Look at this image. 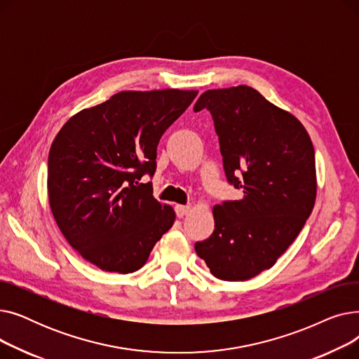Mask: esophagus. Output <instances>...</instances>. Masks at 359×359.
<instances>
[{
    "label": "esophagus",
    "instance_id": "34e87169",
    "mask_svg": "<svg viewBox=\"0 0 359 359\" xmlns=\"http://www.w3.org/2000/svg\"><path fill=\"white\" fill-rule=\"evenodd\" d=\"M191 212V206L187 205H176V214L179 218H183L184 215H187Z\"/></svg>",
    "mask_w": 359,
    "mask_h": 359
}]
</instances>
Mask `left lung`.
Instances as JSON below:
<instances>
[{"instance_id":"left-lung-1","label":"left lung","mask_w":359,"mask_h":359,"mask_svg":"<svg viewBox=\"0 0 359 359\" xmlns=\"http://www.w3.org/2000/svg\"><path fill=\"white\" fill-rule=\"evenodd\" d=\"M202 109L211 111L225 176L243 198L214 206V233L195 250L215 278L248 280L275 265L313 211V142L294 115L249 86L205 91L194 110Z\"/></svg>"}]
</instances>
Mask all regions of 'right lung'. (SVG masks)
Instances as JSON below:
<instances>
[{
    "mask_svg": "<svg viewBox=\"0 0 359 359\" xmlns=\"http://www.w3.org/2000/svg\"><path fill=\"white\" fill-rule=\"evenodd\" d=\"M198 90L121 91L71 116L48 158L53 218L71 248L106 272L145 265L176 219L170 205L140 183L156 172L164 130L189 107Z\"/></svg>",
    "mask_w": 359,
    "mask_h": 359,
    "instance_id": "1",
    "label": "right lung"
}]
</instances>
